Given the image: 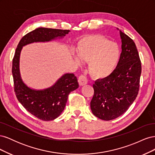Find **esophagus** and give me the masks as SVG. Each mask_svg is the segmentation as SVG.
Masks as SVG:
<instances>
[{
  "mask_svg": "<svg viewBox=\"0 0 155 155\" xmlns=\"http://www.w3.org/2000/svg\"><path fill=\"white\" fill-rule=\"evenodd\" d=\"M78 82H79V85L83 86V85H86V84H87L88 81H87V78L85 76L81 75V76H79V78H78Z\"/></svg>",
  "mask_w": 155,
  "mask_h": 155,
  "instance_id": "1",
  "label": "esophagus"
}]
</instances>
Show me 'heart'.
<instances>
[{
  "label": "heart",
  "instance_id": "heart-1",
  "mask_svg": "<svg viewBox=\"0 0 155 155\" xmlns=\"http://www.w3.org/2000/svg\"><path fill=\"white\" fill-rule=\"evenodd\" d=\"M122 54L120 45L104 36L89 35L84 37L78 47V55L74 58L78 64L81 59L89 63L92 76L97 79H104L113 73L118 67Z\"/></svg>",
  "mask_w": 155,
  "mask_h": 155
}]
</instances>
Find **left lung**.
<instances>
[{
  "instance_id": "8db88e82",
  "label": "left lung",
  "mask_w": 155,
  "mask_h": 155,
  "mask_svg": "<svg viewBox=\"0 0 155 155\" xmlns=\"http://www.w3.org/2000/svg\"><path fill=\"white\" fill-rule=\"evenodd\" d=\"M120 34L122 54L118 67L110 76L97 79L93 85L91 110L98 118L106 121L123 114L139 91L142 66L137 46L132 39L120 30Z\"/></svg>"
}]
</instances>
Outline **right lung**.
<instances>
[{
  "label": "right lung",
  "instance_id": "1",
  "mask_svg": "<svg viewBox=\"0 0 155 155\" xmlns=\"http://www.w3.org/2000/svg\"><path fill=\"white\" fill-rule=\"evenodd\" d=\"M68 30L39 28L25 35L16 48L12 62V74L15 95L22 105L32 115L43 121L55 119L63 111L70 92L79 87L77 78L74 74H65L54 85L35 90L23 82L19 70L20 54L22 46L37 42H48L62 38Z\"/></svg>",
  "mask_w": 155,
  "mask_h": 155
}]
</instances>
